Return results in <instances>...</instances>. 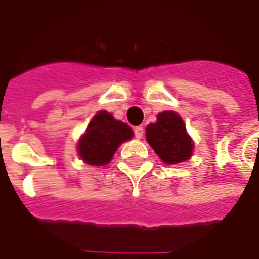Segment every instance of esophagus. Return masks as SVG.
<instances>
[{
	"instance_id": "1",
	"label": "esophagus",
	"mask_w": 259,
	"mask_h": 259,
	"mask_svg": "<svg viewBox=\"0 0 259 259\" xmlns=\"http://www.w3.org/2000/svg\"><path fill=\"white\" fill-rule=\"evenodd\" d=\"M144 135V129L142 127V126H137V127H135V136H136V139H142Z\"/></svg>"
}]
</instances>
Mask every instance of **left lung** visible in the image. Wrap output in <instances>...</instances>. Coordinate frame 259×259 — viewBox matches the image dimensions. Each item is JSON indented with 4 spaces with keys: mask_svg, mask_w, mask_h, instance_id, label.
Here are the masks:
<instances>
[{
    "mask_svg": "<svg viewBox=\"0 0 259 259\" xmlns=\"http://www.w3.org/2000/svg\"><path fill=\"white\" fill-rule=\"evenodd\" d=\"M146 140L166 164H177L193 156L194 142L186 124L173 110L157 115V122L146 127Z\"/></svg>",
    "mask_w": 259,
    "mask_h": 259,
    "instance_id": "1",
    "label": "left lung"
}]
</instances>
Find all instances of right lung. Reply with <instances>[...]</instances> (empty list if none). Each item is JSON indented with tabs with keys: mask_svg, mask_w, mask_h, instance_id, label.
<instances>
[{
	"mask_svg": "<svg viewBox=\"0 0 259 259\" xmlns=\"http://www.w3.org/2000/svg\"><path fill=\"white\" fill-rule=\"evenodd\" d=\"M129 124L116 120L106 110H99L78 140V154L86 164L106 166L119 146L133 137Z\"/></svg>",
	"mask_w": 259,
	"mask_h": 259,
	"instance_id": "add662e5",
	"label": "right lung"
}]
</instances>
